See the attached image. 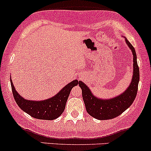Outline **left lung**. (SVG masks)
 <instances>
[{
    "instance_id": "obj_1",
    "label": "left lung",
    "mask_w": 151,
    "mask_h": 151,
    "mask_svg": "<svg viewBox=\"0 0 151 151\" xmlns=\"http://www.w3.org/2000/svg\"><path fill=\"white\" fill-rule=\"evenodd\" d=\"M124 38L133 56V72L130 84L122 93L110 99H102L94 95L87 84H84L82 81H79V85L82 89V98L85 105L86 110L89 115L94 118L100 120L115 118L126 110L132 105L136 97L140 79L136 52L129 41L125 37Z\"/></svg>"
}]
</instances>
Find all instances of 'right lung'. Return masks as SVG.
Wrapping results in <instances>:
<instances>
[{"instance_id":"obj_1","label":"right lung","mask_w":151,"mask_h":151,"mask_svg":"<svg viewBox=\"0 0 151 151\" xmlns=\"http://www.w3.org/2000/svg\"><path fill=\"white\" fill-rule=\"evenodd\" d=\"M10 80L13 95L20 108L34 118L46 120H54L62 115L65 109L66 102L72 87L77 86L79 83L77 79H74L53 97L46 100L36 101L26 100L20 95L16 90L11 77H10Z\"/></svg>"}]
</instances>
